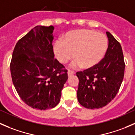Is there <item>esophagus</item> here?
I'll return each mask as SVG.
<instances>
[{"mask_svg": "<svg viewBox=\"0 0 135 135\" xmlns=\"http://www.w3.org/2000/svg\"><path fill=\"white\" fill-rule=\"evenodd\" d=\"M75 73V71H73L68 70V76H71V75H74Z\"/></svg>", "mask_w": 135, "mask_h": 135, "instance_id": "obj_1", "label": "esophagus"}]
</instances>
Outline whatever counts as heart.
<instances>
[{
  "instance_id": "obj_1",
  "label": "heart",
  "mask_w": 135,
  "mask_h": 135,
  "mask_svg": "<svg viewBox=\"0 0 135 135\" xmlns=\"http://www.w3.org/2000/svg\"><path fill=\"white\" fill-rule=\"evenodd\" d=\"M62 39L53 44V52L56 59L66 64L74 57L73 66L90 68L98 64L104 56L108 39L104 33L93 29H83L66 33Z\"/></svg>"
}]
</instances>
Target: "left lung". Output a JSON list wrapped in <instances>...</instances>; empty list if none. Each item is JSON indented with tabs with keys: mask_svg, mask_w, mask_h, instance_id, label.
Segmentation results:
<instances>
[{
	"mask_svg": "<svg viewBox=\"0 0 135 135\" xmlns=\"http://www.w3.org/2000/svg\"><path fill=\"white\" fill-rule=\"evenodd\" d=\"M108 48L99 63L78 71L77 96L80 104L89 109L101 108L110 103L118 93L125 71L122 48L110 32L106 31Z\"/></svg>",
	"mask_w": 135,
	"mask_h": 135,
	"instance_id": "left-lung-1",
	"label": "left lung"
}]
</instances>
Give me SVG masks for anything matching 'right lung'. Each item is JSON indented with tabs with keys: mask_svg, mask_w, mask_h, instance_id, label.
<instances>
[{
	"mask_svg": "<svg viewBox=\"0 0 135 135\" xmlns=\"http://www.w3.org/2000/svg\"><path fill=\"white\" fill-rule=\"evenodd\" d=\"M52 25H37L18 41L10 62L12 79L21 99L33 108H54L60 100L68 70L54 58Z\"/></svg>",
	"mask_w": 135,
	"mask_h": 135,
	"instance_id": "right-lung-1",
	"label": "right lung"
}]
</instances>
